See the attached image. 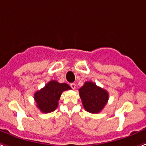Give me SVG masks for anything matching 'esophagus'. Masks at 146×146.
<instances>
[{
	"mask_svg": "<svg viewBox=\"0 0 146 146\" xmlns=\"http://www.w3.org/2000/svg\"><path fill=\"white\" fill-rule=\"evenodd\" d=\"M70 87H71L72 89L75 90V89H76V84H75V83H71V84H70Z\"/></svg>",
	"mask_w": 146,
	"mask_h": 146,
	"instance_id": "1",
	"label": "esophagus"
}]
</instances>
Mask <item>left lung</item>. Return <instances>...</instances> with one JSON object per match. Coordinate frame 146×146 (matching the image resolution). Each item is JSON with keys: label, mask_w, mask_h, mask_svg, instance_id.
<instances>
[{"label": "left lung", "mask_w": 146, "mask_h": 146, "mask_svg": "<svg viewBox=\"0 0 146 146\" xmlns=\"http://www.w3.org/2000/svg\"><path fill=\"white\" fill-rule=\"evenodd\" d=\"M78 91L84 108L90 113L100 112L108 101V92L92 82H86Z\"/></svg>", "instance_id": "obj_1"}]
</instances>
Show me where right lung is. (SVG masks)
Listing matches in <instances>:
<instances>
[{"instance_id":"1","label":"right lung","mask_w":146,"mask_h":146,"mask_svg":"<svg viewBox=\"0 0 146 146\" xmlns=\"http://www.w3.org/2000/svg\"><path fill=\"white\" fill-rule=\"evenodd\" d=\"M71 90V87L65 83H59L52 80L40 90L35 93L36 106L43 113H49L57 108L59 100L63 91Z\"/></svg>"}]
</instances>
